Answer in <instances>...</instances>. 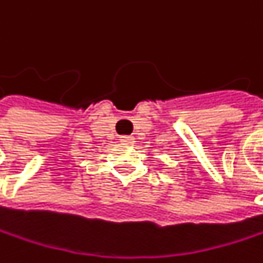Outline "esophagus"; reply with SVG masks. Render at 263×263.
<instances>
[{
	"label": "esophagus",
	"mask_w": 263,
	"mask_h": 263,
	"mask_svg": "<svg viewBox=\"0 0 263 263\" xmlns=\"http://www.w3.org/2000/svg\"><path fill=\"white\" fill-rule=\"evenodd\" d=\"M120 142H121L123 145L133 143V142H134V137H133V136H120Z\"/></svg>",
	"instance_id": "esophagus-1"
}]
</instances>
